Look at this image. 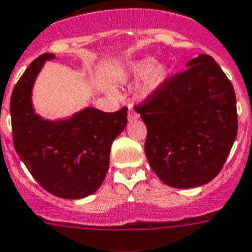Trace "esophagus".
Instances as JSON below:
<instances>
[{"label": "esophagus", "instance_id": "34e87169", "mask_svg": "<svg viewBox=\"0 0 252 252\" xmlns=\"http://www.w3.org/2000/svg\"><path fill=\"white\" fill-rule=\"evenodd\" d=\"M128 119L129 120H135V119H139V115L132 108H129V111H128Z\"/></svg>", "mask_w": 252, "mask_h": 252}]
</instances>
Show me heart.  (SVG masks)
Returning <instances> with one entry per match:
<instances>
[{"label": "heart", "instance_id": "1", "mask_svg": "<svg viewBox=\"0 0 252 252\" xmlns=\"http://www.w3.org/2000/svg\"><path fill=\"white\" fill-rule=\"evenodd\" d=\"M129 73L132 79H141L145 76L140 91L143 96H148L165 83L168 77V68L164 64H156L152 57H145L132 65Z\"/></svg>", "mask_w": 252, "mask_h": 252}]
</instances>
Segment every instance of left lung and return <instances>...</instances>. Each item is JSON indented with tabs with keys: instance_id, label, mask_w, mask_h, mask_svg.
Here are the masks:
<instances>
[{
	"instance_id": "left-lung-1",
	"label": "left lung",
	"mask_w": 252,
	"mask_h": 252,
	"mask_svg": "<svg viewBox=\"0 0 252 252\" xmlns=\"http://www.w3.org/2000/svg\"><path fill=\"white\" fill-rule=\"evenodd\" d=\"M135 111L147 126L145 156L163 183L192 188L218 176L235 141L238 113L234 87L211 56L188 61Z\"/></svg>"
}]
</instances>
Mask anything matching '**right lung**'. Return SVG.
<instances>
[{
	"mask_svg": "<svg viewBox=\"0 0 252 252\" xmlns=\"http://www.w3.org/2000/svg\"><path fill=\"white\" fill-rule=\"evenodd\" d=\"M53 59V53L37 57L13 89V144L44 189L81 199L96 192L105 179L112 143L126 126V107L112 113L85 108L68 120L41 119L32 105V88L44 63Z\"/></svg>",
	"mask_w": 252,
	"mask_h": 252,
	"instance_id": "1",
	"label": "right lung"
}]
</instances>
